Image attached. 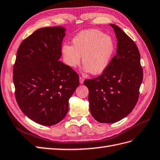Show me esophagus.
I'll list each match as a JSON object with an SVG mask.
<instances>
[{"instance_id":"obj_1","label":"esophagus","mask_w":160,"mask_h":160,"mask_svg":"<svg viewBox=\"0 0 160 160\" xmlns=\"http://www.w3.org/2000/svg\"><path fill=\"white\" fill-rule=\"evenodd\" d=\"M83 81H84L83 78L80 77H79V82H80V83H81V84H83Z\"/></svg>"}]
</instances>
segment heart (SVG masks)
Masks as SVG:
<instances>
[{
    "mask_svg": "<svg viewBox=\"0 0 160 160\" xmlns=\"http://www.w3.org/2000/svg\"><path fill=\"white\" fill-rule=\"evenodd\" d=\"M115 51L111 36L96 29L81 31L72 40V46L63 44L62 52L66 64L70 68L79 65L82 55L85 72L99 74L104 72Z\"/></svg>",
    "mask_w": 160,
    "mask_h": 160,
    "instance_id": "b5f03b06",
    "label": "heart"
}]
</instances>
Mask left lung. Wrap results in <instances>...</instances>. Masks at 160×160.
<instances>
[{"mask_svg": "<svg viewBox=\"0 0 160 160\" xmlns=\"http://www.w3.org/2000/svg\"><path fill=\"white\" fill-rule=\"evenodd\" d=\"M109 25L118 42L116 54L101 75L83 82L89 90L91 114L101 123H114L129 114L137 103L143 79L136 44L119 27Z\"/></svg>", "mask_w": 160, "mask_h": 160, "instance_id": "left-lung-1", "label": "left lung"}]
</instances>
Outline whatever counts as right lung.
Segmentation results:
<instances>
[{
  "mask_svg": "<svg viewBox=\"0 0 160 160\" xmlns=\"http://www.w3.org/2000/svg\"><path fill=\"white\" fill-rule=\"evenodd\" d=\"M63 27L41 28L20 44L13 66L16 98L28 118L44 126L64 118L68 101L79 85L78 74L64 64Z\"/></svg>",
  "mask_w": 160,
  "mask_h": 160,
  "instance_id": "1",
  "label": "right lung"
}]
</instances>
